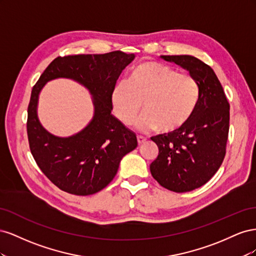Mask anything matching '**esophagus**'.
Segmentation results:
<instances>
[{
	"label": "esophagus",
	"mask_w": 256,
	"mask_h": 256,
	"mask_svg": "<svg viewBox=\"0 0 256 256\" xmlns=\"http://www.w3.org/2000/svg\"><path fill=\"white\" fill-rule=\"evenodd\" d=\"M136 140H138V144L141 145V144H143L145 142L146 138L144 136H136Z\"/></svg>",
	"instance_id": "esophagus-1"
}]
</instances>
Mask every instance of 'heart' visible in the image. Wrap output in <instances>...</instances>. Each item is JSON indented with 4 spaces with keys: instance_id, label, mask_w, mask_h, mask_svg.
I'll use <instances>...</instances> for the list:
<instances>
[{
    "instance_id": "obj_1",
    "label": "heart",
    "mask_w": 256,
    "mask_h": 256,
    "mask_svg": "<svg viewBox=\"0 0 256 256\" xmlns=\"http://www.w3.org/2000/svg\"><path fill=\"white\" fill-rule=\"evenodd\" d=\"M200 100L198 81L187 72L154 60L136 65L127 83L115 86L111 102L113 110L124 125L136 122L143 132L158 129L172 134L182 128L194 114Z\"/></svg>"
}]
</instances>
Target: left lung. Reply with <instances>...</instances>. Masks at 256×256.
I'll list each match as a JSON object with an SVG mask.
<instances>
[{"label":"left lung","mask_w":256,"mask_h":256,"mask_svg":"<svg viewBox=\"0 0 256 256\" xmlns=\"http://www.w3.org/2000/svg\"><path fill=\"white\" fill-rule=\"evenodd\" d=\"M187 69L200 86L191 120L172 134L152 136L159 148L150 173L162 187L188 192L205 184L221 166L226 152L230 104L212 68L191 56H162Z\"/></svg>","instance_id":"left-lung-1"}]
</instances>
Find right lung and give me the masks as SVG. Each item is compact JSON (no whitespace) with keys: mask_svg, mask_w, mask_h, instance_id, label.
Returning a JSON list of instances; mask_svg holds the SVG:
<instances>
[{"mask_svg":"<svg viewBox=\"0 0 256 256\" xmlns=\"http://www.w3.org/2000/svg\"><path fill=\"white\" fill-rule=\"evenodd\" d=\"M134 58V54L122 51L58 56L33 86L26 122L30 150L42 172L60 190L74 196L102 190L118 173L122 158L138 146L136 134L111 114L116 81ZM56 78L80 82L94 97V118L79 134L69 138L49 134L36 113L39 92Z\"/></svg>","mask_w":256,"mask_h":256,"instance_id":"obj_1","label":"right lung"}]
</instances>
